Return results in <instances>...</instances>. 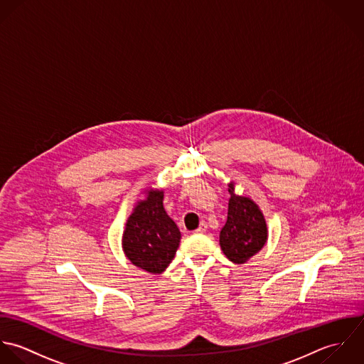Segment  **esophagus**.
<instances>
[{
	"label": "esophagus",
	"instance_id": "esophagus-1",
	"mask_svg": "<svg viewBox=\"0 0 364 364\" xmlns=\"http://www.w3.org/2000/svg\"><path fill=\"white\" fill-rule=\"evenodd\" d=\"M207 228H208V226H207V223H205V222H203V223L200 225V228H198L196 232H197V233H205V232H207Z\"/></svg>",
	"mask_w": 364,
	"mask_h": 364
}]
</instances>
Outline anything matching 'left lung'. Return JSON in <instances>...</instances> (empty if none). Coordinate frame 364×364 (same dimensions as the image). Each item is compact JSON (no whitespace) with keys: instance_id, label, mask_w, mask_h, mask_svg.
I'll use <instances>...</instances> for the list:
<instances>
[{"instance_id":"1","label":"left lung","mask_w":364,"mask_h":364,"mask_svg":"<svg viewBox=\"0 0 364 364\" xmlns=\"http://www.w3.org/2000/svg\"><path fill=\"white\" fill-rule=\"evenodd\" d=\"M229 194L228 218L219 233V245L230 262L243 264L264 246L267 226L262 211L250 198L235 194L233 183L229 184Z\"/></svg>"}]
</instances>
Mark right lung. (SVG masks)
Returning a JSON list of instances; mask_svg holds the SVG:
<instances>
[{
  "label": "right lung",
  "mask_w": 364,
  "mask_h": 364,
  "mask_svg": "<svg viewBox=\"0 0 364 364\" xmlns=\"http://www.w3.org/2000/svg\"><path fill=\"white\" fill-rule=\"evenodd\" d=\"M180 239L177 225L163 208V191L149 190L128 218L122 247L135 266L160 274L171 263Z\"/></svg>",
  "instance_id": "right-lung-1"
}]
</instances>
